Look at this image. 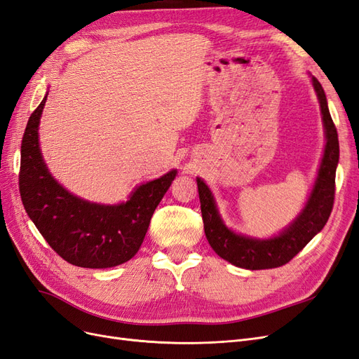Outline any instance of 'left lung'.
Segmentation results:
<instances>
[{"mask_svg": "<svg viewBox=\"0 0 359 359\" xmlns=\"http://www.w3.org/2000/svg\"><path fill=\"white\" fill-rule=\"evenodd\" d=\"M310 79L319 101L323 133H325V147H323L318 176L304 207L279 234L270 238H257L236 233L225 225L210 188L201 177H196L205 237L217 255L236 267L265 270L285 265L299 250H303L311 238L320 233L331 215L335 191V170H337L340 155L339 135L331 119L322 85L316 77L310 76Z\"/></svg>", "mask_w": 359, "mask_h": 359, "instance_id": "left-lung-1", "label": "left lung"}]
</instances>
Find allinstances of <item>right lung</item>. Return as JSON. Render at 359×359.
Listing matches in <instances>:
<instances>
[{
    "label": "right lung",
    "mask_w": 359,
    "mask_h": 359,
    "mask_svg": "<svg viewBox=\"0 0 359 359\" xmlns=\"http://www.w3.org/2000/svg\"><path fill=\"white\" fill-rule=\"evenodd\" d=\"M48 94L29 116L22 138V203L44 240L67 262L83 269L116 267L140 249L150 219L177 170L138 184L119 204L90 203L67 191L50 175L40 150L39 126Z\"/></svg>",
    "instance_id": "add662e5"
}]
</instances>
